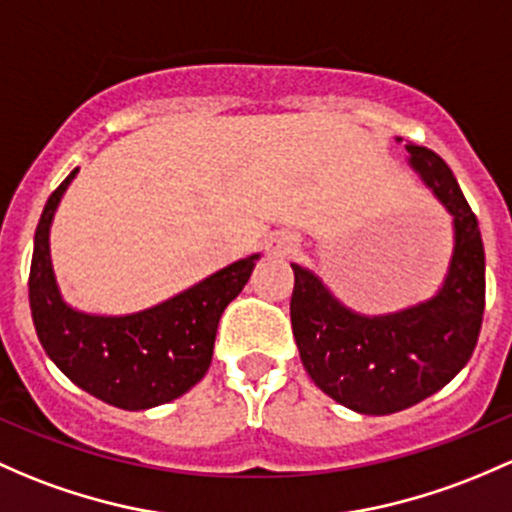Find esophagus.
<instances>
[{"instance_id":"34e87169","label":"esophagus","mask_w":512,"mask_h":512,"mask_svg":"<svg viewBox=\"0 0 512 512\" xmlns=\"http://www.w3.org/2000/svg\"><path fill=\"white\" fill-rule=\"evenodd\" d=\"M299 240L297 235L292 233H277L272 235L270 242H267V252H272V255H292L294 250H297Z\"/></svg>"}]
</instances>
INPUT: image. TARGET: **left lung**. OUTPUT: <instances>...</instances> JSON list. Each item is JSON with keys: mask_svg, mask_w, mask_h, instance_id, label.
<instances>
[{"mask_svg": "<svg viewBox=\"0 0 512 512\" xmlns=\"http://www.w3.org/2000/svg\"><path fill=\"white\" fill-rule=\"evenodd\" d=\"M412 169L454 215L456 245L434 299L390 316H360L331 297L309 270H294L289 314L301 363L316 385L360 414H392L441 390L466 363L486 306L481 230L449 164L407 144Z\"/></svg>", "mask_w": 512, "mask_h": 512, "instance_id": "1", "label": "left lung"}]
</instances>
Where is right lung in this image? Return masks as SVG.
Instances as JSON below:
<instances>
[{"label": "right lung", "mask_w": 512, "mask_h": 512, "mask_svg": "<svg viewBox=\"0 0 512 512\" xmlns=\"http://www.w3.org/2000/svg\"><path fill=\"white\" fill-rule=\"evenodd\" d=\"M78 169L48 196L34 235L29 304L36 336L61 373L122 410H147L191 390L213 358L220 314L250 279L257 257L233 262L164 304L129 316L80 314L61 299L48 228Z\"/></svg>", "instance_id": "1"}]
</instances>
